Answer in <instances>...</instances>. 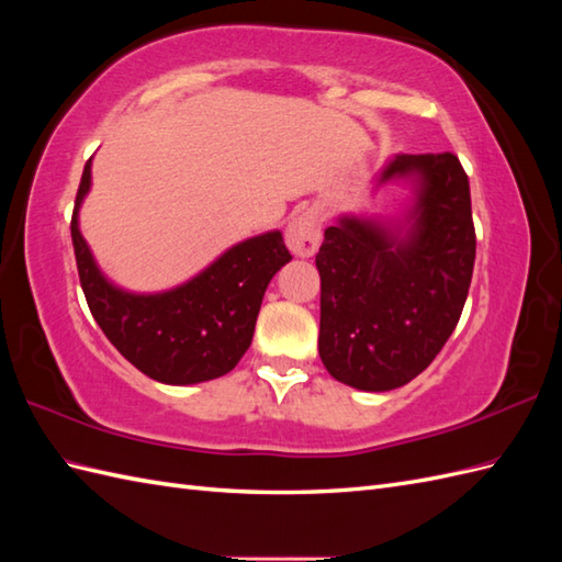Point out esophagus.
I'll return each instance as SVG.
<instances>
[{
	"instance_id": "esophagus-1",
	"label": "esophagus",
	"mask_w": 562,
	"mask_h": 562,
	"mask_svg": "<svg viewBox=\"0 0 562 562\" xmlns=\"http://www.w3.org/2000/svg\"><path fill=\"white\" fill-rule=\"evenodd\" d=\"M284 241L294 256L312 258L321 246V214L316 210H304L292 217Z\"/></svg>"
}]
</instances>
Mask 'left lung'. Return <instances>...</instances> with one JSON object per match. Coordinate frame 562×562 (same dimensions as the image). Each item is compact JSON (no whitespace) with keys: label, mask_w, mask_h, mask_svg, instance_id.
Listing matches in <instances>:
<instances>
[{"label":"left lung","mask_w":562,"mask_h":562,"mask_svg":"<svg viewBox=\"0 0 562 562\" xmlns=\"http://www.w3.org/2000/svg\"><path fill=\"white\" fill-rule=\"evenodd\" d=\"M403 183L398 214L345 212L316 254L318 355L333 379L391 391L425 372L459 324L471 288V188L453 154H396L374 190Z\"/></svg>","instance_id":"obj_1"}]
</instances>
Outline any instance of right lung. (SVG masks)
Masks as SVG:
<instances>
[{"instance_id":"right-lung-1","label":"right lung","mask_w":562,"mask_h":562,"mask_svg":"<svg viewBox=\"0 0 562 562\" xmlns=\"http://www.w3.org/2000/svg\"><path fill=\"white\" fill-rule=\"evenodd\" d=\"M91 190V159L83 166L71 214V244L83 296L115 350L142 374L171 386L224 376L254 340L262 294L292 256L272 229L226 248L205 270L161 292L115 284L93 258L79 229V210Z\"/></svg>"}]
</instances>
